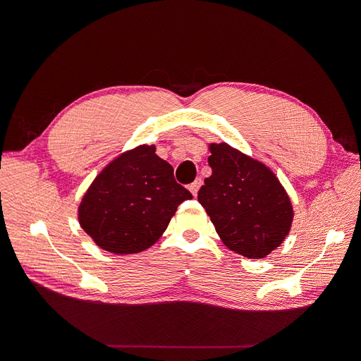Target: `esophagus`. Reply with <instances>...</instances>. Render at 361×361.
<instances>
[{
    "label": "esophagus",
    "mask_w": 361,
    "mask_h": 361,
    "mask_svg": "<svg viewBox=\"0 0 361 361\" xmlns=\"http://www.w3.org/2000/svg\"><path fill=\"white\" fill-rule=\"evenodd\" d=\"M203 184V181H202V178H196L192 184H190V192L193 193V196L196 197L197 196V192H199V188H200V185Z\"/></svg>",
    "instance_id": "esophagus-1"
}]
</instances>
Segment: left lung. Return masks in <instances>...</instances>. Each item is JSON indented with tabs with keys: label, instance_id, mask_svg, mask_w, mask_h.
<instances>
[{
	"label": "left lung",
	"instance_id": "1",
	"mask_svg": "<svg viewBox=\"0 0 361 361\" xmlns=\"http://www.w3.org/2000/svg\"><path fill=\"white\" fill-rule=\"evenodd\" d=\"M212 176L197 193L230 250L262 259L286 240L293 222L288 195L269 168L226 143L211 145Z\"/></svg>",
	"mask_w": 361,
	"mask_h": 361
}]
</instances>
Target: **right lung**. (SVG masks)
<instances>
[{"mask_svg": "<svg viewBox=\"0 0 361 361\" xmlns=\"http://www.w3.org/2000/svg\"><path fill=\"white\" fill-rule=\"evenodd\" d=\"M190 199L155 146L143 145L111 162L92 183L79 221L101 249L139 253L162 235L178 204Z\"/></svg>", "mask_w": 361, "mask_h": 361, "instance_id": "right-lung-1", "label": "right lung"}]
</instances>
